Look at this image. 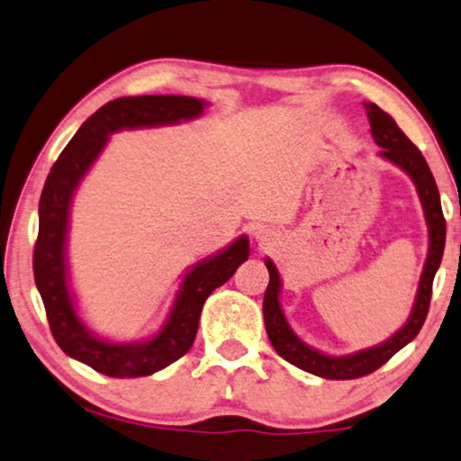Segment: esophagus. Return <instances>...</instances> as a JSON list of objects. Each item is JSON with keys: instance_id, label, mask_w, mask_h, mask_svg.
<instances>
[{"instance_id": "34e87169", "label": "esophagus", "mask_w": 461, "mask_h": 461, "mask_svg": "<svg viewBox=\"0 0 461 461\" xmlns=\"http://www.w3.org/2000/svg\"><path fill=\"white\" fill-rule=\"evenodd\" d=\"M253 236H255V240L259 242V244H267L269 242V231L263 230V227H257V230L253 231Z\"/></svg>"}]
</instances>
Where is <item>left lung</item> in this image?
Here are the masks:
<instances>
[{"mask_svg": "<svg viewBox=\"0 0 461 461\" xmlns=\"http://www.w3.org/2000/svg\"><path fill=\"white\" fill-rule=\"evenodd\" d=\"M366 115H369L371 124V137L375 143L382 147V156L390 162H394L396 167H401L411 179L415 181L417 194H420L423 212H426L428 227H430V253H428L426 267H423L420 291H417L415 308L413 314L407 321V324L398 330L394 337H390L388 341L382 346L363 349V352H356L352 356H324L316 349H312L297 339V335L288 329L282 314L278 293H280V276L278 269L272 261H266L267 272H269V285L263 294V318H266V330L269 341L276 352L288 363L299 366V369L314 373L318 377L324 379H356L369 375V373L377 371L379 366L388 363L398 349L407 346L411 339H415L420 333L423 322H426L428 310H430V297H432V282L434 274L440 266L445 250V236H447V225L443 217V208H440V195L437 181H434L432 170L428 167L426 158L421 156V151L411 143L401 128L396 126V122L390 118L388 113L382 112L375 103H366Z\"/></svg>", "mask_w": 461, "mask_h": 461, "instance_id": "obj_1", "label": "left lung"}]
</instances>
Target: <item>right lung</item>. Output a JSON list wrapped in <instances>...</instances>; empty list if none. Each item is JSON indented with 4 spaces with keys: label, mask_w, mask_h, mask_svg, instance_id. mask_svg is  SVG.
<instances>
[{
    "label": "right lung",
    "mask_w": 461,
    "mask_h": 461,
    "mask_svg": "<svg viewBox=\"0 0 461 461\" xmlns=\"http://www.w3.org/2000/svg\"><path fill=\"white\" fill-rule=\"evenodd\" d=\"M204 101L194 96L147 95L109 101L79 126L48 175L40 198V231L33 249V276L44 302L48 324L65 354L109 377L151 375L192 348L200 312L214 288L225 285L240 263L249 259V240L242 236L230 249L200 266L183 280V288L167 327L145 343H109L92 337L73 308L65 269V236L71 195L77 183L107 143L122 128L175 124L204 112Z\"/></svg>",
    "instance_id": "add662e5"
}]
</instances>
